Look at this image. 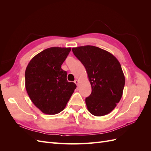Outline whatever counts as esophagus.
Here are the masks:
<instances>
[{
  "mask_svg": "<svg viewBox=\"0 0 151 151\" xmlns=\"http://www.w3.org/2000/svg\"><path fill=\"white\" fill-rule=\"evenodd\" d=\"M74 83H76V84L77 85V86H78L79 85V81H78V80H75V81H74Z\"/></svg>",
  "mask_w": 151,
  "mask_h": 151,
  "instance_id": "1",
  "label": "esophagus"
}]
</instances>
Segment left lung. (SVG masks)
I'll list each match as a JSON object with an SVG mask.
<instances>
[{"label":"left lung","instance_id":"1","mask_svg":"<svg viewBox=\"0 0 151 151\" xmlns=\"http://www.w3.org/2000/svg\"><path fill=\"white\" fill-rule=\"evenodd\" d=\"M85 67L92 92L86 98L88 111L96 116L106 115L119 103L125 86L120 63L111 53L86 45L72 49Z\"/></svg>","mask_w":151,"mask_h":151}]
</instances>
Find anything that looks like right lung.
<instances>
[{"mask_svg": "<svg viewBox=\"0 0 151 151\" xmlns=\"http://www.w3.org/2000/svg\"><path fill=\"white\" fill-rule=\"evenodd\" d=\"M70 48L51 47L35 55L25 72V87L31 101L45 114L55 115L66 106L76 85L62 69Z\"/></svg>", "mask_w": 151, "mask_h": 151, "instance_id": "obj_1", "label": "right lung"}]
</instances>
